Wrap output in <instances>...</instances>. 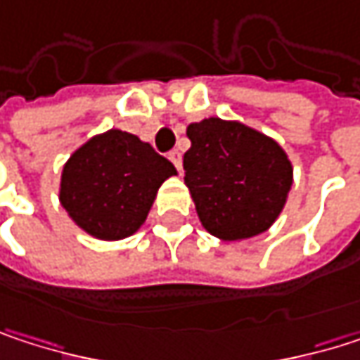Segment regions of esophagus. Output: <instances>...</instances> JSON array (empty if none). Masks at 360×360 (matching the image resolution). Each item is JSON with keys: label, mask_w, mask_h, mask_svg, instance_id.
<instances>
[{"label": "esophagus", "mask_w": 360, "mask_h": 360, "mask_svg": "<svg viewBox=\"0 0 360 360\" xmlns=\"http://www.w3.org/2000/svg\"><path fill=\"white\" fill-rule=\"evenodd\" d=\"M169 160L177 167V171L181 173V165H183V158H181V152H177V150H173L171 154H169Z\"/></svg>", "instance_id": "obj_1"}]
</instances>
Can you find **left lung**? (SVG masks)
<instances>
[{"label":"left lung","instance_id":"1","mask_svg":"<svg viewBox=\"0 0 360 360\" xmlns=\"http://www.w3.org/2000/svg\"><path fill=\"white\" fill-rule=\"evenodd\" d=\"M187 137L185 185L202 227L223 242L264 233L281 214L294 183L285 150L248 124L219 116L191 122Z\"/></svg>","mask_w":360,"mask_h":360}]
</instances>
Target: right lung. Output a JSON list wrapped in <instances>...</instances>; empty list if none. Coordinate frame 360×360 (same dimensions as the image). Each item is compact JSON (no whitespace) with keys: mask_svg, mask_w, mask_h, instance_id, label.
<instances>
[{"mask_svg":"<svg viewBox=\"0 0 360 360\" xmlns=\"http://www.w3.org/2000/svg\"><path fill=\"white\" fill-rule=\"evenodd\" d=\"M177 169L137 135L108 129L77 148L62 167L58 198L70 221L102 242L141 229L160 185Z\"/></svg>","mask_w":360,"mask_h":360,"instance_id":"1","label":"right lung"}]
</instances>
